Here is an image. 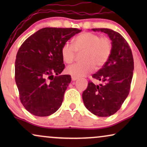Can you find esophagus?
<instances>
[{"mask_svg":"<svg viewBox=\"0 0 147 147\" xmlns=\"http://www.w3.org/2000/svg\"><path fill=\"white\" fill-rule=\"evenodd\" d=\"M78 79V78H76V77H74V76H71V80L72 81H76V80H77Z\"/></svg>","mask_w":147,"mask_h":147,"instance_id":"1","label":"esophagus"}]
</instances>
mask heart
<instances>
[{
    "instance_id": "1",
    "label": "heart",
    "mask_w": 147,
    "mask_h": 147,
    "mask_svg": "<svg viewBox=\"0 0 147 147\" xmlns=\"http://www.w3.org/2000/svg\"><path fill=\"white\" fill-rule=\"evenodd\" d=\"M73 45L66 42L62 45L61 54L66 63H71L77 52L84 51L83 62L68 66L65 71L76 78L83 77L96 69H100L108 61L112 51V42L108 37H100L91 32H83L73 40Z\"/></svg>"
}]
</instances>
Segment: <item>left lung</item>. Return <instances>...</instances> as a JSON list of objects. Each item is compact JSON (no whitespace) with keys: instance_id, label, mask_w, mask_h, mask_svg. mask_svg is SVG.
Wrapping results in <instances>:
<instances>
[{"instance_id":"left-lung-1","label":"left lung","mask_w":147,"mask_h":147,"mask_svg":"<svg viewBox=\"0 0 147 147\" xmlns=\"http://www.w3.org/2000/svg\"><path fill=\"white\" fill-rule=\"evenodd\" d=\"M92 30L109 36L112 51L105 65L92 75V78L103 83L96 85L90 81L82 94V99L86 108L92 114L106 117L115 114L129 94L134 59L129 45L119 33L106 28Z\"/></svg>"}]
</instances>
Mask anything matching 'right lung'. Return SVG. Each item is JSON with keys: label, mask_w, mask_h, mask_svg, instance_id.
<instances>
[{"label": "right lung", "mask_w": 147, "mask_h": 147, "mask_svg": "<svg viewBox=\"0 0 147 147\" xmlns=\"http://www.w3.org/2000/svg\"><path fill=\"white\" fill-rule=\"evenodd\" d=\"M82 30L46 27L28 37L16 56L15 82L25 109L37 116L53 114L61 106L71 78L65 68L62 45Z\"/></svg>", "instance_id": "right-lung-1"}]
</instances>
